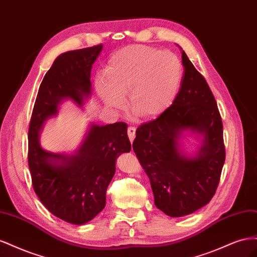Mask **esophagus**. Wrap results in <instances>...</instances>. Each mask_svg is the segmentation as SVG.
Listing matches in <instances>:
<instances>
[{"label": "esophagus", "instance_id": "1", "mask_svg": "<svg viewBox=\"0 0 257 257\" xmlns=\"http://www.w3.org/2000/svg\"><path fill=\"white\" fill-rule=\"evenodd\" d=\"M135 134H136V128L133 126H130L127 128V135H128L131 143H133V141L135 139Z\"/></svg>", "mask_w": 257, "mask_h": 257}]
</instances>
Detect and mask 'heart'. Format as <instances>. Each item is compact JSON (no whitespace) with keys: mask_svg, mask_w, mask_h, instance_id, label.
Segmentation results:
<instances>
[{"mask_svg":"<svg viewBox=\"0 0 257 257\" xmlns=\"http://www.w3.org/2000/svg\"><path fill=\"white\" fill-rule=\"evenodd\" d=\"M182 75V64L174 52L128 45L111 54L105 76L95 79L94 87L109 109H120L127 95L132 113L138 119L153 120L174 103Z\"/></svg>","mask_w":257,"mask_h":257,"instance_id":"obj_1","label":"heart"}]
</instances>
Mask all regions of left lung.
Returning <instances> with one entry per match:
<instances>
[{
	"label": "left lung",
	"instance_id": "left-lung-1",
	"mask_svg": "<svg viewBox=\"0 0 257 257\" xmlns=\"http://www.w3.org/2000/svg\"><path fill=\"white\" fill-rule=\"evenodd\" d=\"M180 49L184 73L174 103L158 119L139 126L133 143L150 179L155 206L172 217L191 214L211 200L225 162L223 124L214 96ZM188 136L198 141L196 153L184 150Z\"/></svg>",
	"mask_w": 257,
	"mask_h": 257
}]
</instances>
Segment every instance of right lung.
<instances>
[{"label": "right lung", "instance_id": "1", "mask_svg": "<svg viewBox=\"0 0 257 257\" xmlns=\"http://www.w3.org/2000/svg\"><path fill=\"white\" fill-rule=\"evenodd\" d=\"M103 45L60 54L40 85L29 127V167L38 198L59 219L82 225L106 205V191L115 161L132 147L127 124L90 123L74 152H52L41 144L45 123L71 100L83 109L92 95L91 69Z\"/></svg>", "mask_w": 257, "mask_h": 257}]
</instances>
